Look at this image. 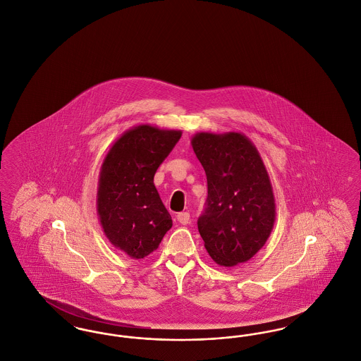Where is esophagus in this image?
Instances as JSON below:
<instances>
[{"instance_id":"obj_1","label":"esophagus","mask_w":361,"mask_h":361,"mask_svg":"<svg viewBox=\"0 0 361 361\" xmlns=\"http://www.w3.org/2000/svg\"><path fill=\"white\" fill-rule=\"evenodd\" d=\"M177 221L181 224H188L190 221L188 212H180L177 214Z\"/></svg>"}]
</instances>
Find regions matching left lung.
<instances>
[{
	"instance_id": "left-lung-1",
	"label": "left lung",
	"mask_w": 361,
	"mask_h": 361,
	"mask_svg": "<svg viewBox=\"0 0 361 361\" xmlns=\"http://www.w3.org/2000/svg\"><path fill=\"white\" fill-rule=\"evenodd\" d=\"M190 145L207 176L206 209L197 221L204 247L221 267L246 262L265 245L276 219L257 147L242 133H197Z\"/></svg>"
}]
</instances>
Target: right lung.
<instances>
[{
    "label": "right lung",
    "mask_w": 361,
    "mask_h": 361,
    "mask_svg": "<svg viewBox=\"0 0 361 361\" xmlns=\"http://www.w3.org/2000/svg\"><path fill=\"white\" fill-rule=\"evenodd\" d=\"M181 134L139 124L121 134L104 158L97 215L105 237L128 257L140 259L153 253L172 227L154 174Z\"/></svg>",
    "instance_id": "obj_1"
}]
</instances>
